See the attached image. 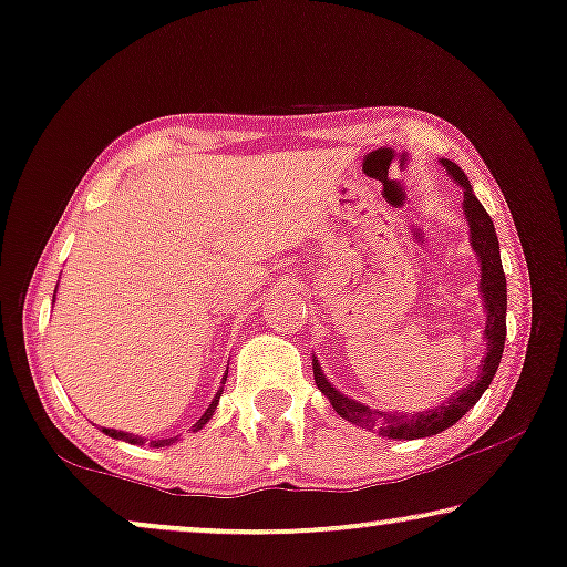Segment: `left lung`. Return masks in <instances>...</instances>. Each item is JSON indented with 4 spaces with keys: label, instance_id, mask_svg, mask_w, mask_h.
Segmentation results:
<instances>
[{
    "label": "left lung",
    "instance_id": "8db88e82",
    "mask_svg": "<svg viewBox=\"0 0 567 567\" xmlns=\"http://www.w3.org/2000/svg\"><path fill=\"white\" fill-rule=\"evenodd\" d=\"M444 169L452 174L454 182H460L462 189H465V207L467 226H470V241H473V249L481 259V292L485 310H488V321H485V341H488V354L483 357L481 374H477L475 382H470L465 390L454 393L450 401L436 405L432 411L424 413H393V411H372L367 405L352 401V398H344L337 388L331 385L329 380L323 378L321 364L313 362V380L321 393L329 398L333 411L339 413L341 419L352 421V424L370 429V432H378L388 440H421V436L440 434L444 429L465 416V413L473 409V405L481 401L485 388L491 385L493 374L498 370L501 354H504V341H506V275L504 265H501V249H498V236L496 228H493L491 215L485 213L481 200L473 195V187L465 177V172L460 169L457 164L450 162V158H442Z\"/></svg>",
    "mask_w": 567,
    "mask_h": 567
}]
</instances>
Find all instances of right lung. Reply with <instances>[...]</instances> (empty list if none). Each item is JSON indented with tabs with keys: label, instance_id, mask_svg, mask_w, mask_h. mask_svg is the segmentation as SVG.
Listing matches in <instances>:
<instances>
[{
	"label": "right lung",
	"instance_id": "obj_1",
	"mask_svg": "<svg viewBox=\"0 0 567 567\" xmlns=\"http://www.w3.org/2000/svg\"><path fill=\"white\" fill-rule=\"evenodd\" d=\"M223 385H226V382H223ZM220 393H223V388L218 390V395L213 398V403H210V409H207L205 413H203V419L197 421V424L193 426L195 432L197 429H203L207 421H210V416H213V411H215V405H218V398H220ZM105 434L107 436H115V440H123V442H131V444H146V440H143V436H131V434H125V432H115V429H105ZM174 440H158V442H148V446H164V444H172Z\"/></svg>",
	"mask_w": 567,
	"mask_h": 567
}]
</instances>
